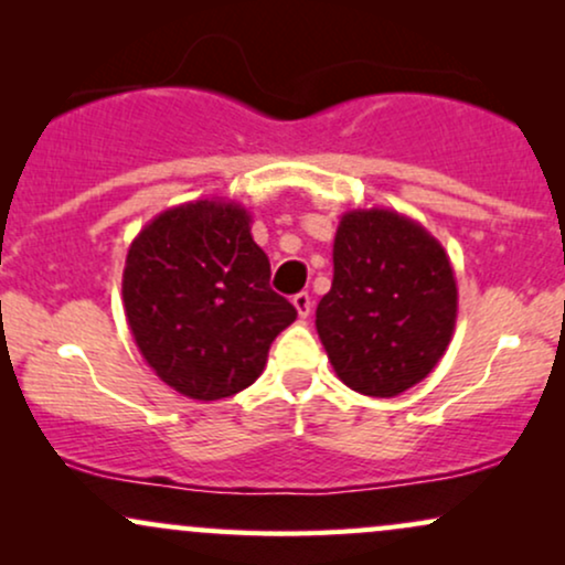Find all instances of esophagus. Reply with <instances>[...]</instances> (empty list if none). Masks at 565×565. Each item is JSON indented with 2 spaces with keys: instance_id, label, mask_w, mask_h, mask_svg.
<instances>
[{
  "instance_id": "1",
  "label": "esophagus",
  "mask_w": 565,
  "mask_h": 565,
  "mask_svg": "<svg viewBox=\"0 0 565 565\" xmlns=\"http://www.w3.org/2000/svg\"><path fill=\"white\" fill-rule=\"evenodd\" d=\"M291 305L297 308V316H300V319H308L310 310H313V300H310L308 291H300V295L291 297Z\"/></svg>"
}]
</instances>
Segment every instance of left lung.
I'll return each instance as SVG.
<instances>
[{
	"mask_svg": "<svg viewBox=\"0 0 565 565\" xmlns=\"http://www.w3.org/2000/svg\"><path fill=\"white\" fill-rule=\"evenodd\" d=\"M332 260L316 329L337 377L372 398L423 382L457 323V278L438 238L393 210H353L337 225Z\"/></svg>",
	"mask_w": 565,
	"mask_h": 565,
	"instance_id": "obj_1",
	"label": "left lung"
}]
</instances>
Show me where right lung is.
<instances>
[{
    "instance_id": "obj_1",
    "label": "right lung",
    "mask_w": 565,
    "mask_h": 565,
    "mask_svg": "<svg viewBox=\"0 0 565 565\" xmlns=\"http://www.w3.org/2000/svg\"><path fill=\"white\" fill-rule=\"evenodd\" d=\"M268 255L236 201L170 206L129 244L121 300L146 364L193 401L236 395L263 374L270 342L297 319L268 284Z\"/></svg>"
}]
</instances>
